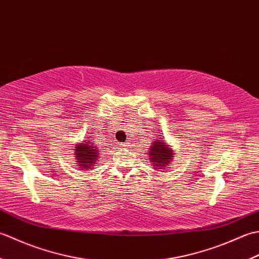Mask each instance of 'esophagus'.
<instances>
[{"instance_id": "obj_1", "label": "esophagus", "mask_w": 259, "mask_h": 259, "mask_svg": "<svg viewBox=\"0 0 259 259\" xmlns=\"http://www.w3.org/2000/svg\"><path fill=\"white\" fill-rule=\"evenodd\" d=\"M120 146L122 147V148H128V147H129V144H128V142H123V144H121Z\"/></svg>"}]
</instances>
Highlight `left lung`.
Masks as SVG:
<instances>
[{"mask_svg": "<svg viewBox=\"0 0 259 259\" xmlns=\"http://www.w3.org/2000/svg\"><path fill=\"white\" fill-rule=\"evenodd\" d=\"M170 147L171 146H168L167 142H164L160 136L159 138L155 139V142L149 148L148 156H149V160L153 163L156 170L166 167L168 163L171 162L174 151Z\"/></svg>", "mask_w": 259, "mask_h": 259, "instance_id": "8db88e82", "label": "left lung"}]
</instances>
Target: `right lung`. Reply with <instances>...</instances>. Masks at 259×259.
<instances>
[{
    "label": "right lung",
    "mask_w": 259,
    "mask_h": 259,
    "mask_svg": "<svg viewBox=\"0 0 259 259\" xmlns=\"http://www.w3.org/2000/svg\"><path fill=\"white\" fill-rule=\"evenodd\" d=\"M74 157L76 162H79V167L85 170H90L93 164H97V159L100 155V149L98 147L90 144L89 140L82 141L80 145L75 147Z\"/></svg>",
    "instance_id": "obj_1"
}]
</instances>
